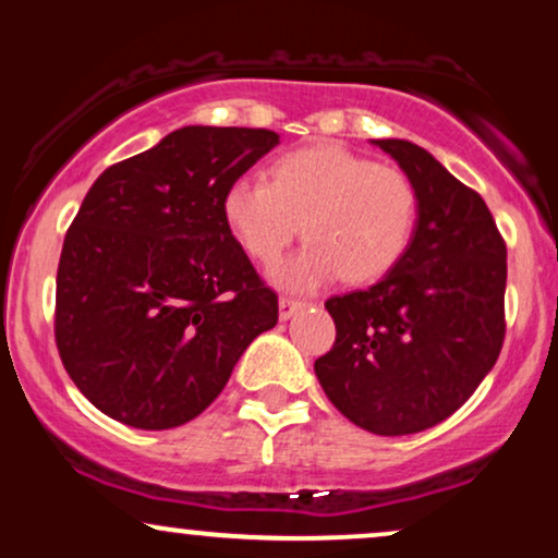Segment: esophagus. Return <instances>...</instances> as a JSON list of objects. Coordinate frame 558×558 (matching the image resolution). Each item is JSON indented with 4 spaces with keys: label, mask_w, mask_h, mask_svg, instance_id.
<instances>
[{
    "label": "esophagus",
    "mask_w": 558,
    "mask_h": 558,
    "mask_svg": "<svg viewBox=\"0 0 558 558\" xmlns=\"http://www.w3.org/2000/svg\"><path fill=\"white\" fill-rule=\"evenodd\" d=\"M304 306H306V301L283 296V299L278 301V315H280V319H291L299 310H304Z\"/></svg>",
    "instance_id": "34e87169"
}]
</instances>
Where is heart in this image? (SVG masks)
Here are the masks:
<instances>
[{
	"label": "heart",
	"instance_id": "1",
	"mask_svg": "<svg viewBox=\"0 0 558 558\" xmlns=\"http://www.w3.org/2000/svg\"><path fill=\"white\" fill-rule=\"evenodd\" d=\"M417 207L407 172L341 144L288 151L270 165V183L241 175L222 196L230 233L259 265H275L304 228L310 243L275 270L291 291H315L341 275L349 283L386 278L412 243Z\"/></svg>",
	"mask_w": 558,
	"mask_h": 558
}]
</instances>
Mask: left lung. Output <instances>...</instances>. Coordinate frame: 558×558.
<instances>
[{
    "mask_svg": "<svg viewBox=\"0 0 558 558\" xmlns=\"http://www.w3.org/2000/svg\"><path fill=\"white\" fill-rule=\"evenodd\" d=\"M417 189V226L399 265L367 291L325 301L336 343L315 362L332 407L375 435L451 417L504 345L506 243L477 191L430 151L377 138Z\"/></svg>",
    "mask_w": 558,
    "mask_h": 558,
    "instance_id": "obj_1",
    "label": "left lung"
}]
</instances>
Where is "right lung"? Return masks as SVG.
Segmentation results:
<instances>
[{
  "label": "right lung",
  "mask_w": 558,
  "mask_h": 558,
  "mask_svg": "<svg viewBox=\"0 0 558 558\" xmlns=\"http://www.w3.org/2000/svg\"><path fill=\"white\" fill-rule=\"evenodd\" d=\"M280 144L265 128L185 125L96 178L62 243L54 338L107 417H198L278 323V296L222 215L228 185Z\"/></svg>",
  "instance_id": "obj_1"
}]
</instances>
